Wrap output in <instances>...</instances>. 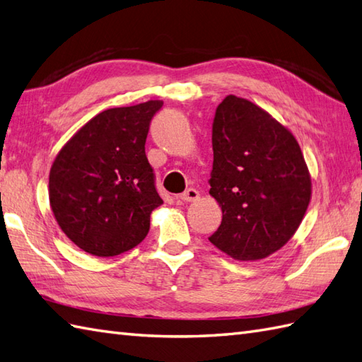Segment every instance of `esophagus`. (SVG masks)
I'll return each instance as SVG.
<instances>
[{
    "mask_svg": "<svg viewBox=\"0 0 362 362\" xmlns=\"http://www.w3.org/2000/svg\"><path fill=\"white\" fill-rule=\"evenodd\" d=\"M199 198V192L194 187L187 189L186 192H182V194L180 195V199L181 202H186V203H190V202H197V199Z\"/></svg>",
    "mask_w": 362,
    "mask_h": 362,
    "instance_id": "1",
    "label": "esophagus"
}]
</instances>
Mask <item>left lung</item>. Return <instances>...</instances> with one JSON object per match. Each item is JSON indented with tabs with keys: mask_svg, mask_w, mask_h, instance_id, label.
Masks as SVG:
<instances>
[{
	"mask_svg": "<svg viewBox=\"0 0 362 362\" xmlns=\"http://www.w3.org/2000/svg\"><path fill=\"white\" fill-rule=\"evenodd\" d=\"M209 184L221 206L209 237L232 259L260 260L279 251L299 228L311 198V178L291 132L237 95H228L212 124Z\"/></svg>",
	"mask_w": 362,
	"mask_h": 362,
	"instance_id": "8db88e82",
	"label": "left lung"
}]
</instances>
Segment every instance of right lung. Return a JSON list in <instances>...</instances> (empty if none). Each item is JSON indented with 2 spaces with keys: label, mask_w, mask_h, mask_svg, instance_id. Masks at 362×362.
<instances>
[{
  "label": "right lung",
  "mask_w": 362,
  "mask_h": 362,
  "mask_svg": "<svg viewBox=\"0 0 362 362\" xmlns=\"http://www.w3.org/2000/svg\"><path fill=\"white\" fill-rule=\"evenodd\" d=\"M160 107V100H148L102 111L55 158L49 173L52 212L85 252L119 255L148 234L150 214L163 199L146 156V139Z\"/></svg>",
  "instance_id": "obj_1"
}]
</instances>
